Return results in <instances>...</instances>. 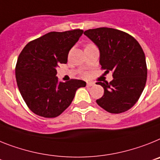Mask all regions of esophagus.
I'll list each match as a JSON object with an SVG mask.
<instances>
[{
	"label": "esophagus",
	"mask_w": 160,
	"mask_h": 160,
	"mask_svg": "<svg viewBox=\"0 0 160 160\" xmlns=\"http://www.w3.org/2000/svg\"><path fill=\"white\" fill-rule=\"evenodd\" d=\"M86 85H87V87H91V86H92V85H94V83H87V84H86Z\"/></svg>",
	"instance_id": "1"
}]
</instances>
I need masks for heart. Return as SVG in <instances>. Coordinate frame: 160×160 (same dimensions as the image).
<instances>
[{
    "label": "heart",
    "mask_w": 160,
    "mask_h": 160,
    "mask_svg": "<svg viewBox=\"0 0 160 160\" xmlns=\"http://www.w3.org/2000/svg\"><path fill=\"white\" fill-rule=\"evenodd\" d=\"M88 45H91V44H88V45H86V47H87V46H88Z\"/></svg>",
    "instance_id": "1"
}]
</instances>
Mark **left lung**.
Instances as JSON below:
<instances>
[{
    "label": "left lung",
    "instance_id": "1",
    "mask_svg": "<svg viewBox=\"0 0 160 160\" xmlns=\"http://www.w3.org/2000/svg\"><path fill=\"white\" fill-rule=\"evenodd\" d=\"M84 34L99 48L101 69L113 72L112 81L97 83L104 88V95L96 101L97 105L111 113L129 110L138 101L147 82L141 46L133 36L116 29H90Z\"/></svg>",
    "mask_w": 160,
    "mask_h": 160
}]
</instances>
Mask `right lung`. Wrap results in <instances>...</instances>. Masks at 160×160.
I'll return each instance as SVG.
<instances>
[{"label":"right lung","instance_id":"right-lung-1","mask_svg":"<svg viewBox=\"0 0 160 160\" xmlns=\"http://www.w3.org/2000/svg\"><path fill=\"white\" fill-rule=\"evenodd\" d=\"M84 30L50 32L30 42L18 56L15 68L18 87L29 109L43 118H55L71 105L83 80L59 82L56 68L67 63L68 55Z\"/></svg>","mask_w":160,"mask_h":160}]
</instances>
